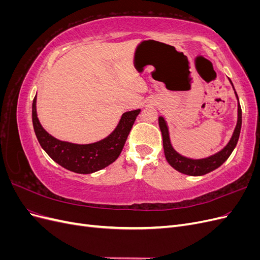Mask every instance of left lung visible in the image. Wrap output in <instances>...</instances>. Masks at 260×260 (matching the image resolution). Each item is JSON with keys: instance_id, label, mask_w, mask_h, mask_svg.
I'll return each mask as SVG.
<instances>
[{"instance_id": "1", "label": "left lung", "mask_w": 260, "mask_h": 260, "mask_svg": "<svg viewBox=\"0 0 260 260\" xmlns=\"http://www.w3.org/2000/svg\"><path fill=\"white\" fill-rule=\"evenodd\" d=\"M230 82L233 86V83L231 80H230ZM233 89H234V86H233ZM234 93L239 101L238 94H237V92H235V90H234ZM158 122H159V128L161 131V135H162V145H164L165 157H166V159L169 162L170 166L174 167L176 170L181 172V174H184L187 176H203V175H206V174H208V172L215 170L218 167L221 166V165L228 158H229V156L233 152L234 147L237 146L239 138H240L241 127H242V109H241V105L239 102L238 103L237 127H235V129L233 131V135L229 141V143H228L220 152L211 155L209 157H206V158H201V159L187 158V157L179 154L171 145L168 125H167L166 120L164 119V117L160 116L158 118Z\"/></svg>"}]
</instances>
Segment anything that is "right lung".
<instances>
[{
    "label": "right lung",
    "mask_w": 260,
    "mask_h": 260,
    "mask_svg": "<svg viewBox=\"0 0 260 260\" xmlns=\"http://www.w3.org/2000/svg\"><path fill=\"white\" fill-rule=\"evenodd\" d=\"M141 109L123 113L116 129L105 139L91 144H75L52 137L37 115V96L32 103V123L39 143L61 167L77 174H92L107 167L120 155Z\"/></svg>",
    "instance_id": "obj_1"
}]
</instances>
